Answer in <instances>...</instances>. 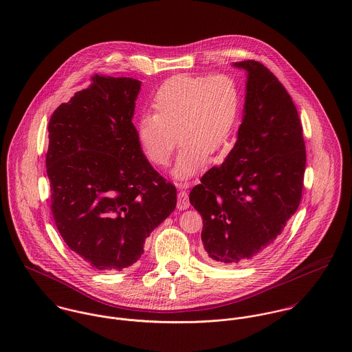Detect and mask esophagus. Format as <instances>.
Wrapping results in <instances>:
<instances>
[{
  "label": "esophagus",
  "instance_id": "obj_1",
  "mask_svg": "<svg viewBox=\"0 0 352 352\" xmlns=\"http://www.w3.org/2000/svg\"><path fill=\"white\" fill-rule=\"evenodd\" d=\"M190 207V201H188V194L186 191H180L177 194V208L179 210H187Z\"/></svg>",
  "mask_w": 352,
  "mask_h": 352
}]
</instances>
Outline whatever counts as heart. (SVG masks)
Listing matches in <instances>:
<instances>
[{
    "label": "heart",
    "instance_id": "obj_1",
    "mask_svg": "<svg viewBox=\"0 0 352 352\" xmlns=\"http://www.w3.org/2000/svg\"><path fill=\"white\" fill-rule=\"evenodd\" d=\"M151 108L137 123V140L154 165L165 166L177 145L173 175L188 179L219 151L234 131L241 112L239 84L229 76L180 74L155 92ZM178 134H175V131Z\"/></svg>",
    "mask_w": 352,
    "mask_h": 352
}]
</instances>
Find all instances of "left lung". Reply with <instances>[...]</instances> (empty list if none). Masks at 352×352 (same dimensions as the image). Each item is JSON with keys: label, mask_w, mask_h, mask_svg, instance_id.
<instances>
[{"label": "left lung", "mask_w": 352, "mask_h": 352, "mask_svg": "<svg viewBox=\"0 0 352 352\" xmlns=\"http://www.w3.org/2000/svg\"><path fill=\"white\" fill-rule=\"evenodd\" d=\"M234 66L248 73L236 145L190 192L203 218L204 252L225 265L274 244L300 206L306 166L300 116L285 87L257 60Z\"/></svg>", "instance_id": "1"}]
</instances>
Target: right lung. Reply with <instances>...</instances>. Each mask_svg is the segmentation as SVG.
Masks as SVG:
<instances>
[{
    "instance_id": "obj_1",
    "label": "right lung",
    "mask_w": 352,
    "mask_h": 352,
    "mask_svg": "<svg viewBox=\"0 0 352 352\" xmlns=\"http://www.w3.org/2000/svg\"><path fill=\"white\" fill-rule=\"evenodd\" d=\"M141 81L94 76L49 122L51 212L88 265L122 271L176 207V187L145 157L131 119Z\"/></svg>"
}]
</instances>
